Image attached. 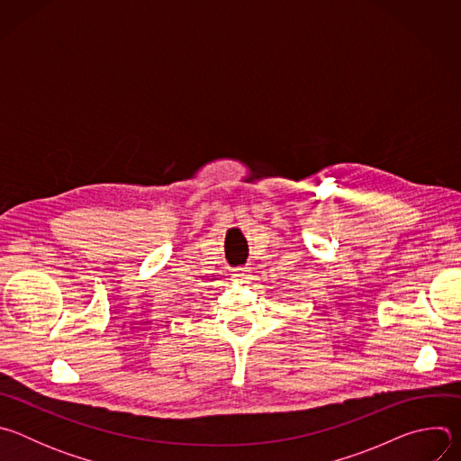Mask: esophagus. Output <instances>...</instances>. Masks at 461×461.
Instances as JSON below:
<instances>
[{
	"label": "esophagus",
	"instance_id": "1",
	"mask_svg": "<svg viewBox=\"0 0 461 461\" xmlns=\"http://www.w3.org/2000/svg\"><path fill=\"white\" fill-rule=\"evenodd\" d=\"M248 268H244V267H237V268H233V277L235 279H248Z\"/></svg>",
	"mask_w": 461,
	"mask_h": 461
}]
</instances>
